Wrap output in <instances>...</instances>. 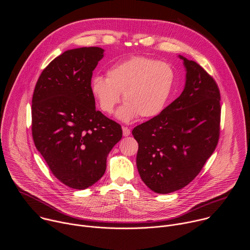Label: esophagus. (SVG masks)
I'll list each match as a JSON object with an SVG mask.
<instances>
[{"label":"esophagus","mask_w":250,"mask_h":250,"mask_svg":"<svg viewBox=\"0 0 250 250\" xmlns=\"http://www.w3.org/2000/svg\"><path fill=\"white\" fill-rule=\"evenodd\" d=\"M123 134L124 136H128L130 134V129L127 126H123Z\"/></svg>","instance_id":"1"}]
</instances>
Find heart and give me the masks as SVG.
Here are the masks:
<instances>
[{"label": "heart", "instance_id": "1", "mask_svg": "<svg viewBox=\"0 0 250 250\" xmlns=\"http://www.w3.org/2000/svg\"><path fill=\"white\" fill-rule=\"evenodd\" d=\"M175 81L171 65L145 56H137L113 65L106 78L96 75L91 81V93L104 114L114 113L123 94L125 103L118 118L128 122L136 117L158 116L165 108Z\"/></svg>", "mask_w": 250, "mask_h": 250}]
</instances>
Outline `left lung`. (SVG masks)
Returning a JSON list of instances; mask_svg holds the SVG:
<instances>
[{"label": "left lung", "instance_id": "obj_1", "mask_svg": "<svg viewBox=\"0 0 250 250\" xmlns=\"http://www.w3.org/2000/svg\"><path fill=\"white\" fill-rule=\"evenodd\" d=\"M179 57L187 71L182 94L158 116L132 129L141 180L158 194L175 192L192 182L220 138L218 84L197 62Z\"/></svg>", "mask_w": 250, "mask_h": 250}]
</instances>
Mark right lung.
Listing matches in <instances>:
<instances>
[{"instance_id":"add662e5","label":"right lung","mask_w":250,"mask_h":250,"mask_svg":"<svg viewBox=\"0 0 250 250\" xmlns=\"http://www.w3.org/2000/svg\"><path fill=\"white\" fill-rule=\"evenodd\" d=\"M100 47L70 49L53 59L35 85L31 104L34 146L64 185L84 190L104 175L106 157L121 140V125L95 108L93 71Z\"/></svg>"}]
</instances>
